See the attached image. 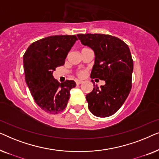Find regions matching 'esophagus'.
<instances>
[{
	"instance_id": "34e87169",
	"label": "esophagus",
	"mask_w": 159,
	"mask_h": 159,
	"mask_svg": "<svg viewBox=\"0 0 159 159\" xmlns=\"http://www.w3.org/2000/svg\"><path fill=\"white\" fill-rule=\"evenodd\" d=\"M82 81H80V80H76V84H77V85H79V84H82Z\"/></svg>"
}]
</instances>
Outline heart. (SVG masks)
<instances>
[{"label": "heart", "instance_id": "b5f03b06", "mask_svg": "<svg viewBox=\"0 0 159 159\" xmlns=\"http://www.w3.org/2000/svg\"><path fill=\"white\" fill-rule=\"evenodd\" d=\"M77 76L79 77H84V76L86 75V71H84V70H80L77 72Z\"/></svg>", "mask_w": 159, "mask_h": 159}]
</instances>
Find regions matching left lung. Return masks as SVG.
Returning a JSON list of instances; mask_svg holds the SVG:
<instances>
[{
	"label": "left lung",
	"instance_id": "left-lung-1",
	"mask_svg": "<svg viewBox=\"0 0 159 159\" xmlns=\"http://www.w3.org/2000/svg\"><path fill=\"white\" fill-rule=\"evenodd\" d=\"M78 38L95 53L90 77L105 80L101 88L95 84L86 95L90 112L98 117L115 114L125 103L132 88L133 60L128 45L110 34H78Z\"/></svg>",
	"mask_w": 159,
	"mask_h": 159
}]
</instances>
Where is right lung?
Segmentation results:
<instances>
[{"label":"right lung","mask_w":159,"mask_h":159,"mask_svg":"<svg viewBox=\"0 0 159 159\" xmlns=\"http://www.w3.org/2000/svg\"><path fill=\"white\" fill-rule=\"evenodd\" d=\"M78 39L76 35H54L40 39L28 47L24 54L25 81L32 96L45 112L56 114L66 107L73 80L59 83L53 71L64 64L68 53Z\"/></svg>","instance_id":"add662e5"}]
</instances>
